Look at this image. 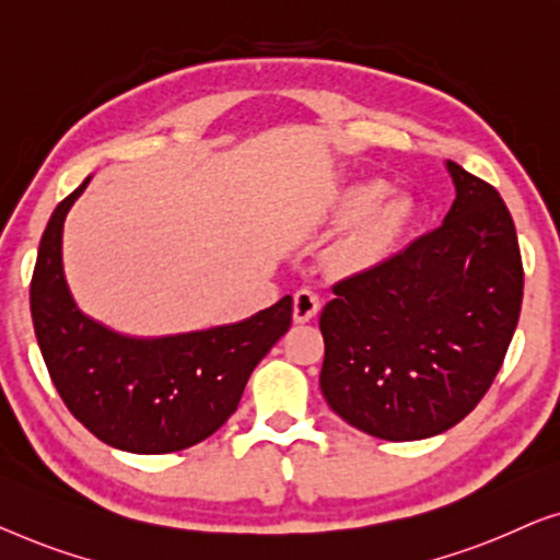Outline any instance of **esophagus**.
Listing matches in <instances>:
<instances>
[{"mask_svg":"<svg viewBox=\"0 0 560 560\" xmlns=\"http://www.w3.org/2000/svg\"><path fill=\"white\" fill-rule=\"evenodd\" d=\"M322 299L317 291L299 289L294 294V322H310L319 312Z\"/></svg>","mask_w":560,"mask_h":560,"instance_id":"obj_1","label":"esophagus"}]
</instances>
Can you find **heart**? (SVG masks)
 Returning <instances> with one entry per match:
<instances>
[{
	"mask_svg": "<svg viewBox=\"0 0 560 560\" xmlns=\"http://www.w3.org/2000/svg\"><path fill=\"white\" fill-rule=\"evenodd\" d=\"M388 187L383 183H365V185H352L345 190L335 205V220L340 223H352V220L366 218L370 211L377 208V202L385 198ZM373 212V211H372ZM408 212V205L404 200H393L376 210L373 217L362 223L348 241L342 243L337 250V258L345 266H358L365 264L368 258H373L385 243L393 238V233L398 231V225L404 223Z\"/></svg>",
	"mask_w": 560,
	"mask_h": 560,
	"instance_id": "heart-1",
	"label": "heart"
}]
</instances>
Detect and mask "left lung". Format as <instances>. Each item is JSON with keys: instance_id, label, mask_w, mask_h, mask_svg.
Masks as SVG:
<instances>
[{"instance_id": "1", "label": "left lung", "mask_w": 560, "mask_h": 560, "mask_svg": "<svg viewBox=\"0 0 560 560\" xmlns=\"http://www.w3.org/2000/svg\"><path fill=\"white\" fill-rule=\"evenodd\" d=\"M456 200L411 246L332 287L319 317V388L370 436H436L471 413L498 375L523 304L508 205L446 162Z\"/></svg>"}]
</instances>
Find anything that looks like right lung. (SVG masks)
<instances>
[{
  "instance_id": "1",
  "label": "right lung",
  "mask_w": 560,
  "mask_h": 560,
  "mask_svg": "<svg viewBox=\"0 0 560 560\" xmlns=\"http://www.w3.org/2000/svg\"><path fill=\"white\" fill-rule=\"evenodd\" d=\"M91 177L55 208L30 283L43 360L68 411L108 446L170 454L200 444L238 408L250 373L291 325L283 296L238 325L137 340L78 310L62 277V223Z\"/></svg>"
}]
</instances>
